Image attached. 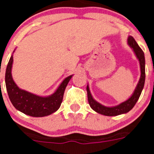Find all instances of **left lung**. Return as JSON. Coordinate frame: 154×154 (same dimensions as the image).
Returning a JSON list of instances; mask_svg holds the SVG:
<instances>
[{
	"instance_id": "8db88e82",
	"label": "left lung",
	"mask_w": 154,
	"mask_h": 154,
	"mask_svg": "<svg viewBox=\"0 0 154 154\" xmlns=\"http://www.w3.org/2000/svg\"><path fill=\"white\" fill-rule=\"evenodd\" d=\"M127 43L133 48L136 56H137L139 62H140L141 75L138 84H137V87H136L135 90L133 92L131 97L129 98L126 101L120 103L118 106L112 107L105 106L103 105L96 102L92 98V95H91L89 85H87L86 90L89 106H90V107L94 111H96L98 113H100L104 116H118L120 115V114L126 113V112L130 111L133 108V106H135L137 100H138L140 96V94L142 92L143 89L144 82H145V57H144V53L143 50L140 48V46L138 45L135 39L133 38L132 36L128 37Z\"/></svg>"
}]
</instances>
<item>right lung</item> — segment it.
<instances>
[{
  "label": "right lung",
  "mask_w": 154,
  "mask_h": 154,
  "mask_svg": "<svg viewBox=\"0 0 154 154\" xmlns=\"http://www.w3.org/2000/svg\"><path fill=\"white\" fill-rule=\"evenodd\" d=\"M12 64L13 55L11 56L7 66L5 84L9 99L16 109L33 117L46 116L57 111L62 102L65 88L72 75L65 78L52 95L42 97L19 89L12 78Z\"/></svg>",
  "instance_id": "right-lung-1"
}]
</instances>
